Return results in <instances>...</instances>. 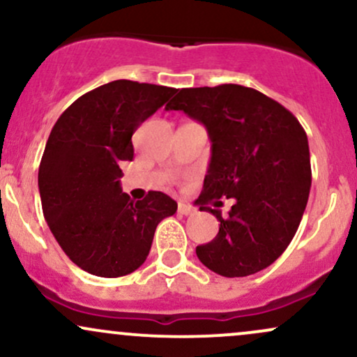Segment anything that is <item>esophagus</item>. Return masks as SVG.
I'll use <instances>...</instances> for the list:
<instances>
[{
	"label": "esophagus",
	"mask_w": 357,
	"mask_h": 357,
	"mask_svg": "<svg viewBox=\"0 0 357 357\" xmlns=\"http://www.w3.org/2000/svg\"><path fill=\"white\" fill-rule=\"evenodd\" d=\"M178 211L181 213V215H184V216L192 215V213H196V210L191 206V204H188V203H184V202H179V204H178Z\"/></svg>",
	"instance_id": "34e87169"
}]
</instances>
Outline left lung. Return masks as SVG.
I'll use <instances>...</instances> for the list:
<instances>
[{
	"mask_svg": "<svg viewBox=\"0 0 357 357\" xmlns=\"http://www.w3.org/2000/svg\"><path fill=\"white\" fill-rule=\"evenodd\" d=\"M166 109L202 122L211 139L196 204L218 218L220 231L196 247L199 261L223 277L267 268L292 241L309 199L312 171L304 127L277 100L236 84L176 90ZM220 197L237 199L227 219L207 206Z\"/></svg>",
	"mask_w": 357,
	"mask_h": 357,
	"instance_id": "8db88e82",
	"label": "left lung"
}]
</instances>
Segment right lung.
I'll return each mask as SVG.
<instances>
[{
	"instance_id": "add662e5",
	"label": "right lung",
	"mask_w": 357,
	"mask_h": 357,
	"mask_svg": "<svg viewBox=\"0 0 357 357\" xmlns=\"http://www.w3.org/2000/svg\"><path fill=\"white\" fill-rule=\"evenodd\" d=\"M176 89L114 80L79 97L59 117L38 169L45 220L61 250L97 277H122L144 264L155 227L178 203L161 191L134 202L121 190L132 134Z\"/></svg>"
}]
</instances>
